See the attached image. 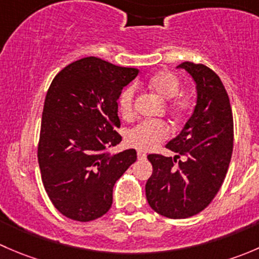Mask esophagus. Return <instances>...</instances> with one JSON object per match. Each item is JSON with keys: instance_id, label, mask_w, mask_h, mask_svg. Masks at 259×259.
Segmentation results:
<instances>
[{"instance_id": "34e87169", "label": "esophagus", "mask_w": 259, "mask_h": 259, "mask_svg": "<svg viewBox=\"0 0 259 259\" xmlns=\"http://www.w3.org/2000/svg\"><path fill=\"white\" fill-rule=\"evenodd\" d=\"M138 158H139V160H144V159L146 158V154L144 153V151L138 150Z\"/></svg>"}]
</instances>
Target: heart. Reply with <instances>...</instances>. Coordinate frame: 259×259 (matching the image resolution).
Listing matches in <instances>:
<instances>
[{
	"mask_svg": "<svg viewBox=\"0 0 259 259\" xmlns=\"http://www.w3.org/2000/svg\"><path fill=\"white\" fill-rule=\"evenodd\" d=\"M148 89L164 100L176 98L180 90V81L170 71H159L148 81ZM120 113L125 119H130L135 114V90L127 88L122 91L119 99ZM171 110L178 116L189 113L193 108V100L187 95L178 96L171 103ZM169 137V129L163 121H144L129 130L126 134L127 145L139 150H150Z\"/></svg>",
	"mask_w": 259,
	"mask_h": 259,
	"instance_id": "1",
	"label": "heart"
}]
</instances>
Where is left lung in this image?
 Segmentation results:
<instances>
[{
  "instance_id": "obj_1",
  "label": "left lung",
  "mask_w": 259,
  "mask_h": 259,
  "mask_svg": "<svg viewBox=\"0 0 259 259\" xmlns=\"http://www.w3.org/2000/svg\"><path fill=\"white\" fill-rule=\"evenodd\" d=\"M177 69L192 76L197 104L182 132L165 145L177 155H148L153 174L145 184L149 205L171 219L195 215L209 205L223 184L233 151V115L218 75L189 61Z\"/></svg>"
}]
</instances>
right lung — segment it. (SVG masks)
<instances>
[{"mask_svg":"<svg viewBox=\"0 0 259 259\" xmlns=\"http://www.w3.org/2000/svg\"><path fill=\"white\" fill-rule=\"evenodd\" d=\"M139 74L99 57L67 65L46 94L37 158L44 187L57 210L89 222L113 204L116 180L137 161L135 149L109 153L121 142L117 99Z\"/></svg>","mask_w":259,"mask_h":259,"instance_id":"right-lung-1","label":"right lung"}]
</instances>
